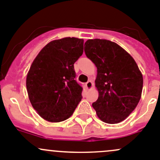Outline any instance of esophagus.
Here are the masks:
<instances>
[{
  "mask_svg": "<svg viewBox=\"0 0 160 160\" xmlns=\"http://www.w3.org/2000/svg\"><path fill=\"white\" fill-rule=\"evenodd\" d=\"M92 85H93V84L91 81H88V82L85 83V86H86L87 89H90V88H92Z\"/></svg>",
  "mask_w": 160,
  "mask_h": 160,
  "instance_id": "34e87169",
  "label": "esophagus"
}]
</instances>
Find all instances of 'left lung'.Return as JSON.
<instances>
[{
  "mask_svg": "<svg viewBox=\"0 0 160 160\" xmlns=\"http://www.w3.org/2000/svg\"><path fill=\"white\" fill-rule=\"evenodd\" d=\"M85 53L97 68L99 97L92 103L98 118L107 124L125 120L141 99L143 77L132 56L116 42L88 39Z\"/></svg>",
  "mask_w": 160,
  "mask_h": 160,
  "instance_id": "obj_1",
  "label": "left lung"
}]
</instances>
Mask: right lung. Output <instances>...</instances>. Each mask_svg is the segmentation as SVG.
Listing matches in <instances>:
<instances>
[{
    "instance_id": "right-lung-1",
    "label": "right lung",
    "mask_w": 160,
    "mask_h": 160,
    "mask_svg": "<svg viewBox=\"0 0 160 160\" xmlns=\"http://www.w3.org/2000/svg\"><path fill=\"white\" fill-rule=\"evenodd\" d=\"M84 40L66 37L49 42L33 61L26 88L33 108L50 122L65 121L82 99L74 64L83 53Z\"/></svg>"
}]
</instances>
